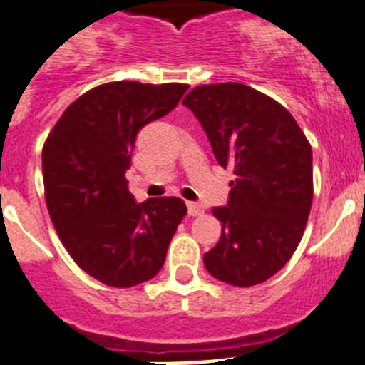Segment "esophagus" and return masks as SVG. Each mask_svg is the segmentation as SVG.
<instances>
[{"mask_svg":"<svg viewBox=\"0 0 365 365\" xmlns=\"http://www.w3.org/2000/svg\"><path fill=\"white\" fill-rule=\"evenodd\" d=\"M202 206L197 205V202H188V214L193 215V217H197V215H202Z\"/></svg>","mask_w":365,"mask_h":365,"instance_id":"obj_1","label":"esophagus"}]
</instances>
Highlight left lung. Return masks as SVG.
I'll return each mask as SVG.
<instances>
[{
    "instance_id": "left-lung-1",
    "label": "left lung",
    "mask_w": 365,
    "mask_h": 365,
    "mask_svg": "<svg viewBox=\"0 0 365 365\" xmlns=\"http://www.w3.org/2000/svg\"><path fill=\"white\" fill-rule=\"evenodd\" d=\"M182 104L193 111L219 166L234 170L230 199L212 214L221 237L205 254L219 282L252 287L291 259L312 205V150L279 102L245 83L193 87Z\"/></svg>"
}]
</instances>
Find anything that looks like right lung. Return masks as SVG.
Listing matches in <instances>:
<instances>
[{
    "mask_svg": "<svg viewBox=\"0 0 365 365\" xmlns=\"http://www.w3.org/2000/svg\"><path fill=\"white\" fill-rule=\"evenodd\" d=\"M186 83L96 86L58 118L41 151L47 210L69 256L104 285L157 276L186 215L179 197L135 202L125 170L140 128L172 111Z\"/></svg>",
    "mask_w": 365,
    "mask_h": 365,
    "instance_id": "1",
    "label": "right lung"
}]
</instances>
